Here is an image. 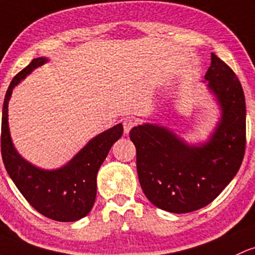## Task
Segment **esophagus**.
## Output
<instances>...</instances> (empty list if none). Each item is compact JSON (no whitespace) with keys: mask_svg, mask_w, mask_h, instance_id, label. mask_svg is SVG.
Wrapping results in <instances>:
<instances>
[{"mask_svg":"<svg viewBox=\"0 0 255 255\" xmlns=\"http://www.w3.org/2000/svg\"><path fill=\"white\" fill-rule=\"evenodd\" d=\"M134 125H135V121L133 119H130V117H127V119L123 120V129H125V133H129L130 129L134 127Z\"/></svg>","mask_w":255,"mask_h":255,"instance_id":"obj_1","label":"esophagus"}]
</instances>
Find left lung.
<instances>
[{"label": "left lung", "instance_id": "left-lung-1", "mask_svg": "<svg viewBox=\"0 0 255 255\" xmlns=\"http://www.w3.org/2000/svg\"><path fill=\"white\" fill-rule=\"evenodd\" d=\"M205 82L220 109L219 122L206 142L189 144L156 123L129 132L142 191L152 205L170 213L209 205L234 179L245 156L246 102L239 78L212 53Z\"/></svg>", "mask_w": 255, "mask_h": 255}]
</instances>
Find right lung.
I'll list each match as a JSON object with an SVG mask.
<instances>
[{"label":"right lung","mask_w":255,"mask_h":255,"mask_svg":"<svg viewBox=\"0 0 255 255\" xmlns=\"http://www.w3.org/2000/svg\"><path fill=\"white\" fill-rule=\"evenodd\" d=\"M47 58H35L21 70L5 93L2 111L1 152L5 170L25 200L38 213L57 222H76L93 208L97 196V174L111 146L121 138V123L91 139L66 164L57 169H43L26 161L14 147L8 125V103L13 88Z\"/></svg>","instance_id":"add662e5"}]
</instances>
